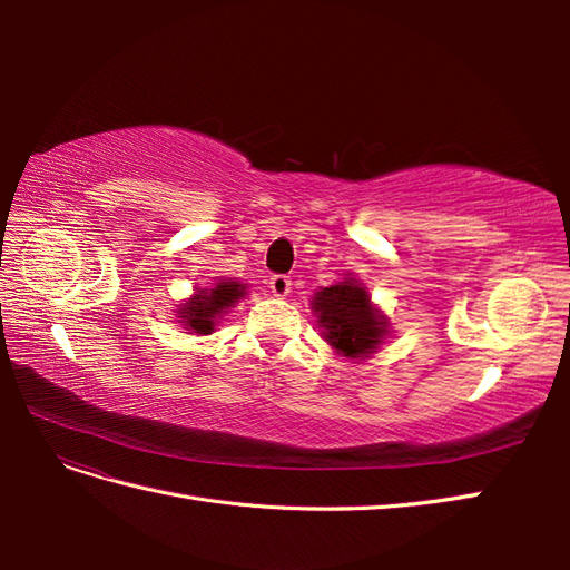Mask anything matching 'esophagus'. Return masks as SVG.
<instances>
[{
  "instance_id": "34e87169",
  "label": "esophagus",
  "mask_w": 570,
  "mask_h": 570,
  "mask_svg": "<svg viewBox=\"0 0 570 570\" xmlns=\"http://www.w3.org/2000/svg\"><path fill=\"white\" fill-rule=\"evenodd\" d=\"M268 287H271V292H273V297L285 299V297L289 295V289H292L289 275H283V273H275V275H271Z\"/></svg>"
}]
</instances>
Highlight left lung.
<instances>
[{
  "label": "left lung",
  "instance_id": "left-lung-1",
  "mask_svg": "<svg viewBox=\"0 0 570 570\" xmlns=\"http://www.w3.org/2000/svg\"><path fill=\"white\" fill-rule=\"evenodd\" d=\"M312 308L331 347L347 358H366L387 337V318L371 304L366 287L356 278L323 287Z\"/></svg>",
  "mask_w": 570,
  "mask_h": 570
}]
</instances>
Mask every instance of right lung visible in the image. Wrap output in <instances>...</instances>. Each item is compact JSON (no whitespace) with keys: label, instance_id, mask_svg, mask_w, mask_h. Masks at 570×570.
<instances>
[{"label":"right lung","instance_id":"add662e5","mask_svg":"<svg viewBox=\"0 0 570 570\" xmlns=\"http://www.w3.org/2000/svg\"><path fill=\"white\" fill-rule=\"evenodd\" d=\"M245 297V285L223 278L212 287H197L185 304L178 306V318L185 331L197 335H212L218 318Z\"/></svg>","mask_w":570,"mask_h":570}]
</instances>
